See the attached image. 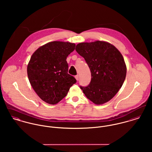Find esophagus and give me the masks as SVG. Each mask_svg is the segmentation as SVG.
<instances>
[{
	"label": "esophagus",
	"mask_w": 152,
	"mask_h": 152,
	"mask_svg": "<svg viewBox=\"0 0 152 152\" xmlns=\"http://www.w3.org/2000/svg\"><path fill=\"white\" fill-rule=\"evenodd\" d=\"M75 79L78 81V80H79V75H75Z\"/></svg>",
	"instance_id": "esophagus-1"
}]
</instances>
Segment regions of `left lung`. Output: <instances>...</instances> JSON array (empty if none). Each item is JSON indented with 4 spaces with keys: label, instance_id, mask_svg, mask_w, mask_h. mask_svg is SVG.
<instances>
[{
    "label": "left lung",
    "instance_id": "left-lung-1",
    "mask_svg": "<svg viewBox=\"0 0 152 152\" xmlns=\"http://www.w3.org/2000/svg\"><path fill=\"white\" fill-rule=\"evenodd\" d=\"M75 50L85 59L91 80L87 87L80 86L84 94L96 105L110 100L122 87L126 75V66L119 50L107 42L81 43Z\"/></svg>",
    "mask_w": 152,
    "mask_h": 152
}]
</instances>
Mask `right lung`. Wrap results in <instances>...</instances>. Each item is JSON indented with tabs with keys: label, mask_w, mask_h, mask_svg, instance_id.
I'll return each instance as SVG.
<instances>
[{
	"label": "right lung",
	"mask_w": 152,
	"mask_h": 152,
	"mask_svg": "<svg viewBox=\"0 0 152 152\" xmlns=\"http://www.w3.org/2000/svg\"><path fill=\"white\" fill-rule=\"evenodd\" d=\"M75 44L52 42L39 48L31 56L27 65L31 86L44 102L54 105L63 99L76 79L68 74V56Z\"/></svg>",
	"instance_id": "right-lung-1"
}]
</instances>
